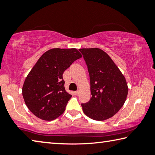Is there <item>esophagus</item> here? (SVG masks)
<instances>
[{
  "instance_id": "obj_1",
  "label": "esophagus",
  "mask_w": 155,
  "mask_h": 155,
  "mask_svg": "<svg viewBox=\"0 0 155 155\" xmlns=\"http://www.w3.org/2000/svg\"><path fill=\"white\" fill-rule=\"evenodd\" d=\"M75 94H77V96H78V95H79V94H80V91H79V90L77 91H76V92H75Z\"/></svg>"
}]
</instances>
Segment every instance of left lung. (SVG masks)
I'll use <instances>...</instances> for the list:
<instances>
[{"label":"left lung","instance_id":"obj_1","mask_svg":"<svg viewBox=\"0 0 155 155\" xmlns=\"http://www.w3.org/2000/svg\"><path fill=\"white\" fill-rule=\"evenodd\" d=\"M90 78L91 97L81 104L91 119L103 121L114 116L127 99L128 87L122 73L109 54L98 48H80Z\"/></svg>","mask_w":155,"mask_h":155}]
</instances>
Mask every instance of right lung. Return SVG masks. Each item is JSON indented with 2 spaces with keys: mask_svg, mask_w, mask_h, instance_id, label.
I'll return each instance as SVG.
<instances>
[{
  "mask_svg": "<svg viewBox=\"0 0 155 155\" xmlns=\"http://www.w3.org/2000/svg\"><path fill=\"white\" fill-rule=\"evenodd\" d=\"M81 57L77 48H52L38 60L22 86L25 103L36 117L51 121L65 111L72 95L65 90L63 74Z\"/></svg>",
  "mask_w": 155,
  "mask_h": 155,
  "instance_id": "add662e5",
  "label": "right lung"
}]
</instances>
